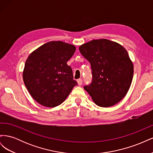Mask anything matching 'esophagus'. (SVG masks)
I'll return each instance as SVG.
<instances>
[{
    "label": "esophagus",
    "instance_id": "34e87169",
    "mask_svg": "<svg viewBox=\"0 0 153 153\" xmlns=\"http://www.w3.org/2000/svg\"><path fill=\"white\" fill-rule=\"evenodd\" d=\"M82 82H83V81H82V79H78V80H77V83H78V85H82Z\"/></svg>",
    "mask_w": 153,
    "mask_h": 153
}]
</instances>
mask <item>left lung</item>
I'll return each mask as SVG.
<instances>
[{
  "mask_svg": "<svg viewBox=\"0 0 153 153\" xmlns=\"http://www.w3.org/2000/svg\"><path fill=\"white\" fill-rule=\"evenodd\" d=\"M91 64L92 80L84 87L101 107L119 103L126 96L133 76V64L122 45L106 39H94L79 47Z\"/></svg>",
  "mask_w": 153,
  "mask_h": 153,
  "instance_id": "obj_1",
  "label": "left lung"
}]
</instances>
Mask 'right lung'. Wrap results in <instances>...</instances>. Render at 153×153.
<instances>
[{
  "label": "right lung",
  "instance_id": "1",
  "mask_svg": "<svg viewBox=\"0 0 153 153\" xmlns=\"http://www.w3.org/2000/svg\"><path fill=\"white\" fill-rule=\"evenodd\" d=\"M76 47L62 41H50L26 60L23 79L31 96L40 105L55 107L64 102L77 85L67 62Z\"/></svg>",
  "mask_w": 153,
  "mask_h": 153
}]
</instances>
